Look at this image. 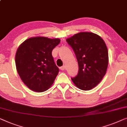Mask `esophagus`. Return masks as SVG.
<instances>
[{
    "label": "esophagus",
    "mask_w": 127,
    "mask_h": 127,
    "mask_svg": "<svg viewBox=\"0 0 127 127\" xmlns=\"http://www.w3.org/2000/svg\"><path fill=\"white\" fill-rule=\"evenodd\" d=\"M60 69H61V70H62V71L64 70V69H65V66H64V65L62 66V67H60Z\"/></svg>",
    "instance_id": "34e87169"
}]
</instances>
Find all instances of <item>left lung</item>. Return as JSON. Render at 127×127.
I'll return each instance as SVG.
<instances>
[{
	"label": "left lung",
	"instance_id": "obj_1",
	"mask_svg": "<svg viewBox=\"0 0 127 127\" xmlns=\"http://www.w3.org/2000/svg\"><path fill=\"white\" fill-rule=\"evenodd\" d=\"M74 50L79 71L73 83L82 90H90L97 86L106 74L108 65V48L101 37L91 32H80L67 38Z\"/></svg>",
	"mask_w": 127,
	"mask_h": 127
}]
</instances>
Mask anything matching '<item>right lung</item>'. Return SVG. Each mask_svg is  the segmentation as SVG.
<instances>
[{"label": "right lung", "mask_w": 127, "mask_h": 127, "mask_svg": "<svg viewBox=\"0 0 127 127\" xmlns=\"http://www.w3.org/2000/svg\"><path fill=\"white\" fill-rule=\"evenodd\" d=\"M60 42L59 38L31 37L18 48L15 55L17 72L30 90L45 92L54 82L59 69L55 64L52 52Z\"/></svg>", "instance_id": "right-lung-1"}]
</instances>
